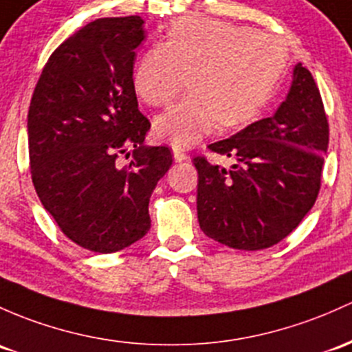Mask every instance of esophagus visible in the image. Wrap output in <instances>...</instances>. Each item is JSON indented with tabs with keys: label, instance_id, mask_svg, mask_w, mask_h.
<instances>
[{
	"label": "esophagus",
	"instance_id": "34e87169",
	"mask_svg": "<svg viewBox=\"0 0 352 352\" xmlns=\"http://www.w3.org/2000/svg\"><path fill=\"white\" fill-rule=\"evenodd\" d=\"M173 157H175L176 162H183L188 160V156L183 153V149H179V147H173Z\"/></svg>",
	"mask_w": 352,
	"mask_h": 352
}]
</instances>
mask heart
<instances>
[{"mask_svg":"<svg viewBox=\"0 0 352 352\" xmlns=\"http://www.w3.org/2000/svg\"><path fill=\"white\" fill-rule=\"evenodd\" d=\"M287 48L278 36L211 18H184L162 45L142 56L135 94L153 107L168 105L190 75L191 96L154 120L160 139L184 147L220 124L236 129L253 122L282 80Z\"/></svg>","mask_w":352,"mask_h":352,"instance_id":"obj_1","label":"heart"}]
</instances>
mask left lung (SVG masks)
Returning <instances> with one entry per match:
<instances>
[{
    "label": "left lung",
    "mask_w": 352,
    "mask_h": 352,
    "mask_svg": "<svg viewBox=\"0 0 352 352\" xmlns=\"http://www.w3.org/2000/svg\"><path fill=\"white\" fill-rule=\"evenodd\" d=\"M329 124L320 92L302 63L287 99L272 117L256 120L208 149L236 160L232 168L192 160L198 169L199 228L236 250H262L297 228L320 190Z\"/></svg>",
    "instance_id": "1"
}]
</instances>
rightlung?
<instances>
[{
  "label": "right lung",
  "mask_w": 352,
  "mask_h": 352,
  "mask_svg": "<svg viewBox=\"0 0 352 352\" xmlns=\"http://www.w3.org/2000/svg\"><path fill=\"white\" fill-rule=\"evenodd\" d=\"M142 25L141 16L90 21L52 54L30 102L36 195L74 243L96 253L124 250L149 232V198L173 164L169 147L144 146L151 122L132 78Z\"/></svg>",
  "instance_id": "1"
}]
</instances>
